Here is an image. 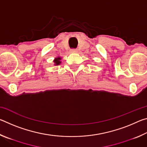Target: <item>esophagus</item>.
<instances>
[{
    "mask_svg": "<svg viewBox=\"0 0 147 147\" xmlns=\"http://www.w3.org/2000/svg\"><path fill=\"white\" fill-rule=\"evenodd\" d=\"M71 52H73V53H77V52H78V50L76 49H71Z\"/></svg>",
    "mask_w": 147,
    "mask_h": 147,
    "instance_id": "esophagus-1",
    "label": "esophagus"
}]
</instances>
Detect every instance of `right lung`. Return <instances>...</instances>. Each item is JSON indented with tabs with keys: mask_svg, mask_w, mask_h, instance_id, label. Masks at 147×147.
<instances>
[{
	"mask_svg": "<svg viewBox=\"0 0 147 147\" xmlns=\"http://www.w3.org/2000/svg\"><path fill=\"white\" fill-rule=\"evenodd\" d=\"M60 59H61V58H59V57H58V58H57L54 59V63H55V65H59V63H61Z\"/></svg>",
	"mask_w": 147,
	"mask_h": 147,
	"instance_id": "add662e5",
	"label": "right lung"
}]
</instances>
